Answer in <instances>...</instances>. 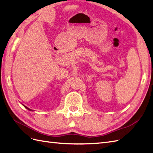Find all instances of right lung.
Listing matches in <instances>:
<instances>
[{
	"label": "right lung",
	"mask_w": 153,
	"mask_h": 153,
	"mask_svg": "<svg viewBox=\"0 0 153 153\" xmlns=\"http://www.w3.org/2000/svg\"><path fill=\"white\" fill-rule=\"evenodd\" d=\"M23 105V106H24V107H25V108H27V109H28V110H29V111H33V110H31V109H30V108H28V107H26V106H25V105Z\"/></svg>",
	"instance_id": "right-lung-1"
}]
</instances>
